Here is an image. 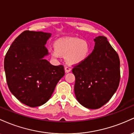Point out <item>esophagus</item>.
Returning <instances> with one entry per match:
<instances>
[{
	"mask_svg": "<svg viewBox=\"0 0 134 134\" xmlns=\"http://www.w3.org/2000/svg\"><path fill=\"white\" fill-rule=\"evenodd\" d=\"M64 70H65L66 73H69V72L71 71V67H70V66H66L65 68H64Z\"/></svg>",
	"mask_w": 134,
	"mask_h": 134,
	"instance_id": "1",
	"label": "esophagus"
}]
</instances>
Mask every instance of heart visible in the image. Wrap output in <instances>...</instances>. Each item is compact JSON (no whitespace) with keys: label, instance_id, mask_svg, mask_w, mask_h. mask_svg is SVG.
<instances>
[{"label":"heart","instance_id":"obj_1","mask_svg":"<svg viewBox=\"0 0 134 134\" xmlns=\"http://www.w3.org/2000/svg\"><path fill=\"white\" fill-rule=\"evenodd\" d=\"M55 49L51 50L52 56L59 58L66 55L65 59L70 65H76L88 58L91 52V46L85 40L79 38H64L55 41Z\"/></svg>","mask_w":134,"mask_h":134}]
</instances>
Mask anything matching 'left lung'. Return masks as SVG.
<instances>
[{"instance_id": "1", "label": "left lung", "mask_w": 134, "mask_h": 134, "mask_svg": "<svg viewBox=\"0 0 134 134\" xmlns=\"http://www.w3.org/2000/svg\"><path fill=\"white\" fill-rule=\"evenodd\" d=\"M94 49L83 63L75 66V94L80 104L98 109L107 103L118 88L120 79L119 56L104 36L94 39Z\"/></svg>"}]
</instances>
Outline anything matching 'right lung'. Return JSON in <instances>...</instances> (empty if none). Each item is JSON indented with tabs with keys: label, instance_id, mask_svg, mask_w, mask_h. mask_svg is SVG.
Returning <instances> with one entry per match:
<instances>
[{
	"label": "right lung",
	"instance_id": "obj_1",
	"mask_svg": "<svg viewBox=\"0 0 134 134\" xmlns=\"http://www.w3.org/2000/svg\"><path fill=\"white\" fill-rule=\"evenodd\" d=\"M51 34L25 31L13 42L4 59V70L10 92L30 107L43 105L52 96L64 75L63 65L54 66L44 57Z\"/></svg>",
	"mask_w": 134,
	"mask_h": 134
}]
</instances>
